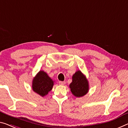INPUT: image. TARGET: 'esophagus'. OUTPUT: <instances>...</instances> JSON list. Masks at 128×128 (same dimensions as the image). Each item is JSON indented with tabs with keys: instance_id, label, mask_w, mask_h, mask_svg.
<instances>
[{
	"instance_id": "1",
	"label": "esophagus",
	"mask_w": 128,
	"mask_h": 128,
	"mask_svg": "<svg viewBox=\"0 0 128 128\" xmlns=\"http://www.w3.org/2000/svg\"><path fill=\"white\" fill-rule=\"evenodd\" d=\"M66 82L64 81H60L59 82V84H60V85H64V84H65Z\"/></svg>"
}]
</instances>
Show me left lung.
I'll list each match as a JSON object with an SVG mask.
<instances>
[{
  "label": "left lung",
  "mask_w": 128,
  "mask_h": 128,
  "mask_svg": "<svg viewBox=\"0 0 128 128\" xmlns=\"http://www.w3.org/2000/svg\"><path fill=\"white\" fill-rule=\"evenodd\" d=\"M69 87L72 94L76 97H83L89 92V82L85 76L78 70L72 76V82Z\"/></svg>",
  "instance_id": "left-lung-1"
}]
</instances>
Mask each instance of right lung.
Returning a JSON list of instances; mask_svg holds the SVG:
<instances>
[{
  "label": "right lung",
  "instance_id": "obj_1",
  "mask_svg": "<svg viewBox=\"0 0 128 128\" xmlns=\"http://www.w3.org/2000/svg\"><path fill=\"white\" fill-rule=\"evenodd\" d=\"M54 81L44 71L40 70L33 78L32 88L33 91L42 97L46 96L52 89Z\"/></svg>",
  "mask_w": 128,
  "mask_h": 128
}]
</instances>
